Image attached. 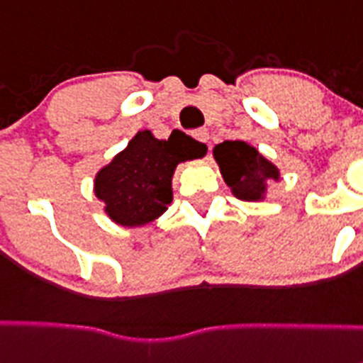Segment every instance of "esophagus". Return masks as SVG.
Returning <instances> with one entry per match:
<instances>
[{
  "instance_id": "34e87169",
  "label": "esophagus",
  "mask_w": 363,
  "mask_h": 363,
  "mask_svg": "<svg viewBox=\"0 0 363 363\" xmlns=\"http://www.w3.org/2000/svg\"><path fill=\"white\" fill-rule=\"evenodd\" d=\"M193 138L201 143H208L209 140V132L208 128H197V130H193Z\"/></svg>"
}]
</instances>
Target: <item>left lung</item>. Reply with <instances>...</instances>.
<instances>
[{
	"label": "left lung",
	"instance_id": "left-lung-1",
	"mask_svg": "<svg viewBox=\"0 0 363 363\" xmlns=\"http://www.w3.org/2000/svg\"><path fill=\"white\" fill-rule=\"evenodd\" d=\"M215 159L223 181L242 201H259L267 182L279 179L276 166L245 141H223L216 145Z\"/></svg>",
	"mask_w": 363,
	"mask_h": 363
}]
</instances>
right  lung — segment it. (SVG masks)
Returning <instances> with one entry per match:
<instances>
[{"instance_id": "obj_1", "label": "right lung", "mask_w": 363, "mask_h": 363, "mask_svg": "<svg viewBox=\"0 0 363 363\" xmlns=\"http://www.w3.org/2000/svg\"><path fill=\"white\" fill-rule=\"evenodd\" d=\"M206 145L177 132L155 140L150 130L138 132L123 152L101 168L94 193L105 202L114 222L135 228L152 222L172 202V177L177 162L206 154Z\"/></svg>"}]
</instances>
